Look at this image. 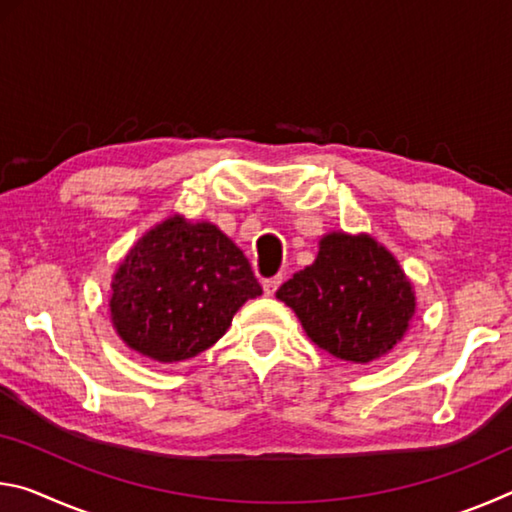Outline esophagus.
<instances>
[{
    "mask_svg": "<svg viewBox=\"0 0 512 512\" xmlns=\"http://www.w3.org/2000/svg\"><path fill=\"white\" fill-rule=\"evenodd\" d=\"M280 284H282V277L275 275V277H268V280L262 282V289H264L266 296H273V293L277 291V287H280Z\"/></svg>",
    "mask_w": 512,
    "mask_h": 512,
    "instance_id": "34e87169",
    "label": "esophagus"
}]
</instances>
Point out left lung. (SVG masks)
<instances>
[{
  "instance_id": "left-lung-1",
  "label": "left lung",
  "mask_w": 512,
  "mask_h": 512,
  "mask_svg": "<svg viewBox=\"0 0 512 512\" xmlns=\"http://www.w3.org/2000/svg\"><path fill=\"white\" fill-rule=\"evenodd\" d=\"M277 300L296 311L320 350L352 363L391 352L409 332L415 289L404 268L375 237L343 230L318 241L314 264L293 273Z\"/></svg>"
}]
</instances>
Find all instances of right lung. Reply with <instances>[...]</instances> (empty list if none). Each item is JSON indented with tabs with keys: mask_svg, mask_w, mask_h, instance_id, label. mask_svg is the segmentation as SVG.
<instances>
[{
	"mask_svg": "<svg viewBox=\"0 0 512 512\" xmlns=\"http://www.w3.org/2000/svg\"><path fill=\"white\" fill-rule=\"evenodd\" d=\"M262 296L248 259L210 221L171 214L135 241L110 282V320L133 352L158 363L196 357Z\"/></svg>",
	"mask_w": 512,
	"mask_h": 512,
	"instance_id": "add662e5",
	"label": "right lung"
}]
</instances>
